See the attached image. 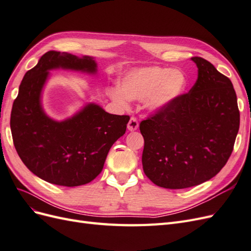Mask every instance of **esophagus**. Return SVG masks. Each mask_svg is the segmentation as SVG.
<instances>
[{"instance_id": "esophagus-1", "label": "esophagus", "mask_w": 251, "mask_h": 251, "mask_svg": "<svg viewBox=\"0 0 251 251\" xmlns=\"http://www.w3.org/2000/svg\"><path fill=\"white\" fill-rule=\"evenodd\" d=\"M139 126V124H138V120L136 119L135 117H131L130 121H128L127 124V130L131 131V132H134L138 128Z\"/></svg>"}]
</instances>
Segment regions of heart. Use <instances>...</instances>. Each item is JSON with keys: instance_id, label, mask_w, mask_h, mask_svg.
<instances>
[{"instance_id": "1", "label": "heart", "mask_w": 251, "mask_h": 251, "mask_svg": "<svg viewBox=\"0 0 251 251\" xmlns=\"http://www.w3.org/2000/svg\"><path fill=\"white\" fill-rule=\"evenodd\" d=\"M119 89L110 91L112 101L123 108L128 100H143L151 112H162L184 93L187 77L184 72L166 67H144L127 72L119 80Z\"/></svg>"}]
</instances>
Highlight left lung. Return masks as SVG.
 <instances>
[{
    "mask_svg": "<svg viewBox=\"0 0 251 251\" xmlns=\"http://www.w3.org/2000/svg\"><path fill=\"white\" fill-rule=\"evenodd\" d=\"M198 79L168 109L140 123L142 168L154 184L199 185L228 160L240 126L237 94L228 77L202 57H192Z\"/></svg>",
    "mask_w": 251,
    "mask_h": 251,
    "instance_id": "left-lung-1",
    "label": "left lung"
}]
</instances>
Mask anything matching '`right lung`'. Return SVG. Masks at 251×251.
<instances>
[{
	"label": "right lung",
	"instance_id": "obj_1",
	"mask_svg": "<svg viewBox=\"0 0 251 251\" xmlns=\"http://www.w3.org/2000/svg\"><path fill=\"white\" fill-rule=\"evenodd\" d=\"M55 69L96 74L97 64L91 56L45 53L26 72L13 102V144L35 176L52 184L79 186L100 174L111 147L126 133L130 117L114 115L91 102L70 118L52 119L44 111L42 92L49 71Z\"/></svg>",
	"mask_w": 251,
	"mask_h": 251
}]
</instances>
